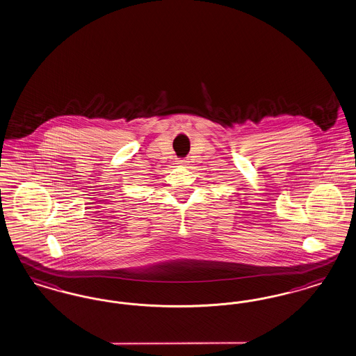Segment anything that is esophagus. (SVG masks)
I'll return each mask as SVG.
<instances>
[{
  "label": "esophagus",
  "mask_w": 356,
  "mask_h": 356,
  "mask_svg": "<svg viewBox=\"0 0 356 356\" xmlns=\"http://www.w3.org/2000/svg\"><path fill=\"white\" fill-rule=\"evenodd\" d=\"M177 164H179V165H186V164H188V161H186V160H179V161H177Z\"/></svg>",
  "instance_id": "esophagus-1"
}]
</instances>
